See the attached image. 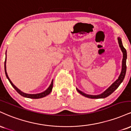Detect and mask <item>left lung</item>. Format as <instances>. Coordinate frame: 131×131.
<instances>
[{"label":"left lung","instance_id":"8db88e82","mask_svg":"<svg viewBox=\"0 0 131 131\" xmlns=\"http://www.w3.org/2000/svg\"><path fill=\"white\" fill-rule=\"evenodd\" d=\"M118 43L120 49H121V51L123 52V60H122V68H121V73H120L118 79L116 80L107 89H106L105 91L102 92V94L99 95H89L85 94L83 92L81 91L80 90L78 89V88H76V90L79 94L82 95L83 96H84L85 97H88V98L90 99H104L107 97L108 96H109L110 95H111L113 92L119 86V85L121 84V82H123V80H124V77H125L126 75V59H127V52H126V50L124 49V47L123 46L122 43V40H121V39L119 37H118Z\"/></svg>","mask_w":131,"mask_h":131}]
</instances>
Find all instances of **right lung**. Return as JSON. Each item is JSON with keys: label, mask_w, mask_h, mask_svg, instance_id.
I'll use <instances>...</instances> for the list:
<instances>
[{"label": "right lung", "mask_w": 131, "mask_h": 131, "mask_svg": "<svg viewBox=\"0 0 131 131\" xmlns=\"http://www.w3.org/2000/svg\"><path fill=\"white\" fill-rule=\"evenodd\" d=\"M6 53H7V51H6ZM6 61H7V57L5 58V64H4V67H5V75L6 77H7V79H8L9 82L11 84V85H12L13 88L17 91V92L21 95L23 96V97H26V98H29V99H40V98H43V97H46V96L48 95L50 93L52 92V88H53V79H52V82H51L50 85H49V87L45 91L42 92L41 93H39V94H26L25 92H23L22 91H21L19 89H18L16 87L15 85L13 84L12 83L11 80L10 79V78H8V74H7V70H6Z\"/></svg>", "instance_id": "add662e5"}]
</instances>
